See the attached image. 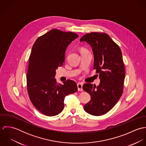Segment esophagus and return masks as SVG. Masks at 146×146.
<instances>
[{
    "mask_svg": "<svg viewBox=\"0 0 146 146\" xmlns=\"http://www.w3.org/2000/svg\"><path fill=\"white\" fill-rule=\"evenodd\" d=\"M78 89L79 91H83V84L80 83L77 84Z\"/></svg>",
    "mask_w": 146,
    "mask_h": 146,
    "instance_id": "obj_1",
    "label": "esophagus"
}]
</instances>
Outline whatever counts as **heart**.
I'll return each mask as SVG.
<instances>
[{
  "label": "heart",
  "instance_id": "1",
  "mask_svg": "<svg viewBox=\"0 0 146 146\" xmlns=\"http://www.w3.org/2000/svg\"><path fill=\"white\" fill-rule=\"evenodd\" d=\"M85 50V49H82V50Z\"/></svg>",
  "mask_w": 146,
  "mask_h": 146
}]
</instances>
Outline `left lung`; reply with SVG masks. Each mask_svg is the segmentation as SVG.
Segmentation results:
<instances>
[{
	"mask_svg": "<svg viewBox=\"0 0 146 146\" xmlns=\"http://www.w3.org/2000/svg\"><path fill=\"white\" fill-rule=\"evenodd\" d=\"M80 42L90 45L94 55V69L99 75L100 83L96 86L85 84L84 90L91 96L84 110L94 116L104 115L117 104L123 92L125 67L120 47L105 33L86 34Z\"/></svg>",
	"mask_w": 146,
	"mask_h": 146,
	"instance_id": "1",
	"label": "left lung"
}]
</instances>
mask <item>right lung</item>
<instances>
[{"instance_id": "1", "label": "right lung", "mask_w": 146, "mask_h": 146, "mask_svg": "<svg viewBox=\"0 0 146 146\" xmlns=\"http://www.w3.org/2000/svg\"><path fill=\"white\" fill-rule=\"evenodd\" d=\"M78 37L72 32L53 29L34 42L29 58L27 88L29 98L43 114L53 116L64 108L66 96L78 90L76 83L68 80L57 84L54 78L58 67L64 62L68 45Z\"/></svg>"}]
</instances>
